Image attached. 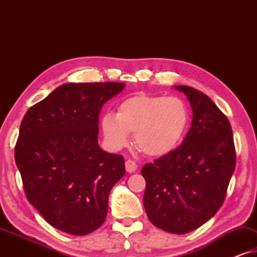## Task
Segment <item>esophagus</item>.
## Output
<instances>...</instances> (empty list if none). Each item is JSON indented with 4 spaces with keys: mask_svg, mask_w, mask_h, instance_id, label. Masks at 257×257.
I'll list each match as a JSON object with an SVG mask.
<instances>
[{
    "mask_svg": "<svg viewBox=\"0 0 257 257\" xmlns=\"http://www.w3.org/2000/svg\"><path fill=\"white\" fill-rule=\"evenodd\" d=\"M125 168H126V171L128 172V173H133V172L137 171L138 166H137L136 161L128 159V160H126V163H125Z\"/></svg>",
    "mask_w": 257,
    "mask_h": 257,
    "instance_id": "1",
    "label": "esophagus"
}]
</instances>
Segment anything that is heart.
<instances>
[{
    "label": "heart",
    "instance_id": "1",
    "mask_svg": "<svg viewBox=\"0 0 257 257\" xmlns=\"http://www.w3.org/2000/svg\"><path fill=\"white\" fill-rule=\"evenodd\" d=\"M189 121V107L181 98L139 93L122 100L115 115L105 114L101 130L112 149L127 145L128 133H133L139 151L149 157H163L181 143Z\"/></svg>",
    "mask_w": 257,
    "mask_h": 257
}]
</instances>
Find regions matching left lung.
Wrapping results in <instances>:
<instances>
[{
    "instance_id": "left-lung-1",
    "label": "left lung",
    "mask_w": 257,
    "mask_h": 257,
    "mask_svg": "<svg viewBox=\"0 0 257 257\" xmlns=\"http://www.w3.org/2000/svg\"><path fill=\"white\" fill-rule=\"evenodd\" d=\"M174 87L188 98L192 126L178 149L143 167L144 207L156 227L186 234L222 206L236 154L230 122L214 101L191 86Z\"/></svg>"
}]
</instances>
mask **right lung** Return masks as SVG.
Listing matches in <instances>:
<instances>
[{"instance_id":"right-lung-1","label":"right lung","mask_w":257,"mask_h":257,"mask_svg":"<svg viewBox=\"0 0 257 257\" xmlns=\"http://www.w3.org/2000/svg\"><path fill=\"white\" fill-rule=\"evenodd\" d=\"M124 83H68L24 114L15 146L28 201L52 227L71 235L98 229L112 187L125 174L120 154L98 145L103 105Z\"/></svg>"}]
</instances>
